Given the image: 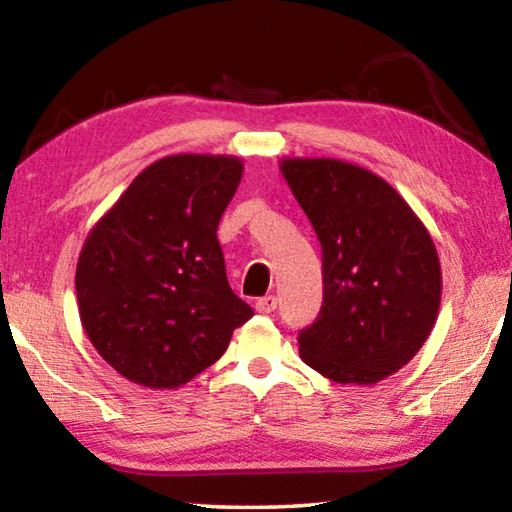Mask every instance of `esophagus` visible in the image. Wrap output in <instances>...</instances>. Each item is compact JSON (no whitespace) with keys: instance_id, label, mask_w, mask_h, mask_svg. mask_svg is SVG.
Here are the masks:
<instances>
[{"instance_id":"obj_1","label":"esophagus","mask_w":512,"mask_h":512,"mask_svg":"<svg viewBox=\"0 0 512 512\" xmlns=\"http://www.w3.org/2000/svg\"><path fill=\"white\" fill-rule=\"evenodd\" d=\"M275 307H277L275 296H264L255 302V309L259 314H271V311H275Z\"/></svg>"}]
</instances>
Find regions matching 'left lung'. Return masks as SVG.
<instances>
[{"instance_id": "obj_1", "label": "left lung", "mask_w": 512, "mask_h": 512, "mask_svg": "<svg viewBox=\"0 0 512 512\" xmlns=\"http://www.w3.org/2000/svg\"><path fill=\"white\" fill-rule=\"evenodd\" d=\"M280 171L323 248V309L300 332V359L336 384L375 386L436 325L443 273L427 225L357 164L282 158Z\"/></svg>"}]
</instances>
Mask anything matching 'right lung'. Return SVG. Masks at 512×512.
Segmentation results:
<instances>
[{
	"label": "right lung",
	"instance_id": "add662e5",
	"mask_svg": "<svg viewBox=\"0 0 512 512\" xmlns=\"http://www.w3.org/2000/svg\"><path fill=\"white\" fill-rule=\"evenodd\" d=\"M241 176L235 155H167L85 237L74 277L81 325L133 384L180 388L253 316L230 289L216 239Z\"/></svg>",
	"mask_w": 512,
	"mask_h": 512
}]
</instances>
